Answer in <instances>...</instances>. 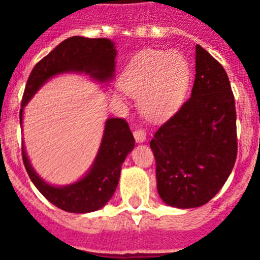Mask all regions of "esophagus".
Listing matches in <instances>:
<instances>
[{"instance_id":"obj_1","label":"esophagus","mask_w":260,"mask_h":260,"mask_svg":"<svg viewBox=\"0 0 260 260\" xmlns=\"http://www.w3.org/2000/svg\"><path fill=\"white\" fill-rule=\"evenodd\" d=\"M133 136H135L137 142H145L146 141V132L142 128H136L135 132H133Z\"/></svg>"}]
</instances>
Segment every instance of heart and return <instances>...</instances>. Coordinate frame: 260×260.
<instances>
[{"instance_id":"obj_1","label":"heart","mask_w":260,"mask_h":260,"mask_svg":"<svg viewBox=\"0 0 260 260\" xmlns=\"http://www.w3.org/2000/svg\"><path fill=\"white\" fill-rule=\"evenodd\" d=\"M190 67L176 50L147 49L127 64L120 86L138 96V107L149 119H164L174 113L187 91Z\"/></svg>"}]
</instances>
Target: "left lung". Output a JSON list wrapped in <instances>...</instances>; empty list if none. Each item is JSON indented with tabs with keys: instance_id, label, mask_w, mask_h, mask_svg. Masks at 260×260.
<instances>
[{
	"instance_id": "left-lung-1",
	"label": "left lung",
	"mask_w": 260,
	"mask_h": 260,
	"mask_svg": "<svg viewBox=\"0 0 260 260\" xmlns=\"http://www.w3.org/2000/svg\"><path fill=\"white\" fill-rule=\"evenodd\" d=\"M149 147L157 191L167 205H205L229 177L238 153L234 94L224 68L200 45L191 96L158 128Z\"/></svg>"
}]
</instances>
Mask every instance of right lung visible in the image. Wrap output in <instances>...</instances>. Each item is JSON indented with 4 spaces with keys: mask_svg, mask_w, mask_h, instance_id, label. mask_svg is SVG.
<instances>
[{
    "mask_svg": "<svg viewBox=\"0 0 260 260\" xmlns=\"http://www.w3.org/2000/svg\"><path fill=\"white\" fill-rule=\"evenodd\" d=\"M114 44L109 39H86L73 36L60 43L34 67L20 109L22 122L23 107L49 78L64 72H84L99 81L113 78ZM135 147L129 125L123 118L107 120L98 156L84 179L65 187H54L41 180L31 167L22 145V161L28 176L39 191L56 208L68 212L95 211L103 208L113 196L119 181L120 167L125 156Z\"/></svg>",
    "mask_w": 260,
    "mask_h": 260,
    "instance_id": "right-lung-1",
    "label": "right lung"
}]
</instances>
